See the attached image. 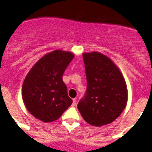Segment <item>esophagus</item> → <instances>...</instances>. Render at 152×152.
<instances>
[{"mask_svg": "<svg viewBox=\"0 0 152 152\" xmlns=\"http://www.w3.org/2000/svg\"><path fill=\"white\" fill-rule=\"evenodd\" d=\"M76 102H77V99H74L73 102H72V106H75V105H76Z\"/></svg>", "mask_w": 152, "mask_h": 152, "instance_id": "obj_1", "label": "esophagus"}]
</instances>
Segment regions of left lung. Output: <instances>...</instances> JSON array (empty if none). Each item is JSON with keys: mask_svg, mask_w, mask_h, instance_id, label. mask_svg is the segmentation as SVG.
Here are the masks:
<instances>
[{"mask_svg": "<svg viewBox=\"0 0 152 152\" xmlns=\"http://www.w3.org/2000/svg\"><path fill=\"white\" fill-rule=\"evenodd\" d=\"M87 90L77 104L86 122L101 126L114 121L125 108L127 89L114 62L98 52L83 53Z\"/></svg>", "mask_w": 152, "mask_h": 152, "instance_id": "left-lung-1", "label": "left lung"}]
</instances>
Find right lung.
I'll return each mask as SVG.
<instances>
[{"label":"right lung","mask_w":152,"mask_h":152,"mask_svg":"<svg viewBox=\"0 0 152 152\" xmlns=\"http://www.w3.org/2000/svg\"><path fill=\"white\" fill-rule=\"evenodd\" d=\"M75 56L70 52L53 51L32 67L22 85V99L27 109L44 122L60 118L72 103L62 75Z\"/></svg>","instance_id":"right-lung-1"}]
</instances>
